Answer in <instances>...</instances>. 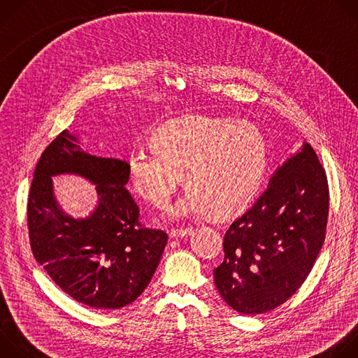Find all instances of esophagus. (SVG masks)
Returning a JSON list of instances; mask_svg holds the SVG:
<instances>
[{"mask_svg": "<svg viewBox=\"0 0 358 358\" xmlns=\"http://www.w3.org/2000/svg\"><path fill=\"white\" fill-rule=\"evenodd\" d=\"M192 234V228H176L170 231V236L171 238H182V236H188Z\"/></svg>", "mask_w": 358, "mask_h": 358, "instance_id": "1", "label": "esophagus"}]
</instances>
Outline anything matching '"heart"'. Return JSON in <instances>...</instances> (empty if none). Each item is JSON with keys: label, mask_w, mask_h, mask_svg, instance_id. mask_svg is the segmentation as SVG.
<instances>
[{"label": "heart", "mask_w": 358, "mask_h": 358, "mask_svg": "<svg viewBox=\"0 0 358 358\" xmlns=\"http://www.w3.org/2000/svg\"><path fill=\"white\" fill-rule=\"evenodd\" d=\"M151 143L155 148L130 152V182L143 198L163 208L185 171L189 187L170 211L174 218L236 213L258 194L268 170L266 137L248 120L182 116L162 124Z\"/></svg>", "instance_id": "heart-1"}]
</instances>
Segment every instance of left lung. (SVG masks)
<instances>
[{
  "instance_id": "obj_1",
  "label": "left lung",
  "mask_w": 358,
  "mask_h": 358,
  "mask_svg": "<svg viewBox=\"0 0 358 358\" xmlns=\"http://www.w3.org/2000/svg\"><path fill=\"white\" fill-rule=\"evenodd\" d=\"M327 215L326 171L304 143L225 232L224 262L214 269L221 297L242 315L266 313L285 303L317 259Z\"/></svg>"
}]
</instances>
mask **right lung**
Segmentation results:
<instances>
[{
	"label": "right lung",
	"instance_id": "1",
	"mask_svg": "<svg viewBox=\"0 0 358 358\" xmlns=\"http://www.w3.org/2000/svg\"><path fill=\"white\" fill-rule=\"evenodd\" d=\"M76 173L96 185L98 206L86 219L65 215L52 177ZM126 160L97 157L64 130L35 167L28 196V231L35 259L65 293L93 309H120L134 301L155 275L167 234L138 221L127 188Z\"/></svg>",
	"mask_w": 358,
	"mask_h": 358
}]
</instances>
